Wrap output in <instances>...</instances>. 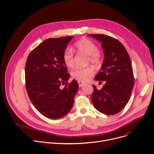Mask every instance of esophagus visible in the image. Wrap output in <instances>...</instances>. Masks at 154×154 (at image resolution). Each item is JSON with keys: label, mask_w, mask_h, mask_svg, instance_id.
<instances>
[{"label": "esophagus", "mask_w": 154, "mask_h": 154, "mask_svg": "<svg viewBox=\"0 0 154 154\" xmlns=\"http://www.w3.org/2000/svg\"><path fill=\"white\" fill-rule=\"evenodd\" d=\"M78 83L79 87H82L83 85H85V83L84 82H82V81H78Z\"/></svg>", "instance_id": "obj_1"}]
</instances>
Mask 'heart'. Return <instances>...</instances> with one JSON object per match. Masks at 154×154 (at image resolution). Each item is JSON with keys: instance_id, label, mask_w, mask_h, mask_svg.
Returning <instances> with one entry per match:
<instances>
[{"instance_id": "heart-1", "label": "heart", "mask_w": 154, "mask_h": 154, "mask_svg": "<svg viewBox=\"0 0 154 154\" xmlns=\"http://www.w3.org/2000/svg\"><path fill=\"white\" fill-rule=\"evenodd\" d=\"M75 50L77 53H82L88 56L89 61L94 66L98 67L101 64V54L98 51V48L93 41L87 39H82L75 43ZM63 60L68 67H72L74 64V52L71 48H67L63 54ZM94 74V69L88 66L82 68L77 67L72 72L73 78L80 80L85 82Z\"/></svg>"}]
</instances>
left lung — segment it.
I'll return each mask as SVG.
<instances>
[{"label":"left lung","mask_w":154,"mask_h":154,"mask_svg":"<svg viewBox=\"0 0 154 154\" xmlns=\"http://www.w3.org/2000/svg\"><path fill=\"white\" fill-rule=\"evenodd\" d=\"M101 43L104 61L94 79L105 81L101 90L94 85L91 101L100 112L111 116L120 112L130 100L134 86V77L129 54L117 39L104 34H88Z\"/></svg>","instance_id":"obj_1"}]
</instances>
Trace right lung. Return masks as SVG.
I'll return each instance as SVG.
<instances>
[{"label":"right lung","mask_w":154,"mask_h":154,"mask_svg":"<svg viewBox=\"0 0 154 154\" xmlns=\"http://www.w3.org/2000/svg\"><path fill=\"white\" fill-rule=\"evenodd\" d=\"M73 36L45 40L27 57L26 87L35 107L46 117L58 119L71 110L79 85L75 80L61 88L70 78L63 54Z\"/></svg>","instance_id":"add662e5"}]
</instances>
